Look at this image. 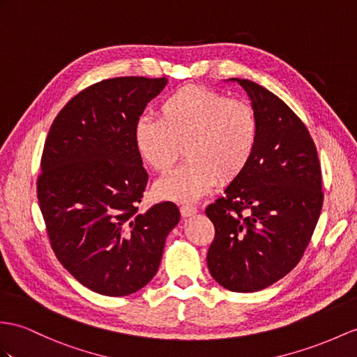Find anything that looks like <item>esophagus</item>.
<instances>
[{
    "instance_id": "1",
    "label": "esophagus",
    "mask_w": 357,
    "mask_h": 357,
    "mask_svg": "<svg viewBox=\"0 0 357 357\" xmlns=\"http://www.w3.org/2000/svg\"><path fill=\"white\" fill-rule=\"evenodd\" d=\"M180 213L181 216H185V218H188V216H192L197 213V207L195 206H190V204H183L180 207Z\"/></svg>"
}]
</instances>
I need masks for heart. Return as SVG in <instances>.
Returning a JSON list of instances; mask_svg holds the SVG:
<instances>
[{"label":"heart","mask_w":357,"mask_h":357,"mask_svg":"<svg viewBox=\"0 0 357 357\" xmlns=\"http://www.w3.org/2000/svg\"><path fill=\"white\" fill-rule=\"evenodd\" d=\"M259 118L248 102L229 100L203 86H183L159 106V119L139 118L137 153L155 172H168L185 146V165L158 181V197L195 202L247 169L259 142Z\"/></svg>","instance_id":"1"}]
</instances>
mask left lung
Masks as SVG:
<instances>
[{
    "label": "left lung",
    "mask_w": 357,
    "mask_h": 357,
    "mask_svg": "<svg viewBox=\"0 0 357 357\" xmlns=\"http://www.w3.org/2000/svg\"><path fill=\"white\" fill-rule=\"evenodd\" d=\"M230 82L247 92L260 133L247 169L206 208L215 225L207 266L222 288L256 292L300 262L324 194L315 144L301 119L264 86L244 78Z\"/></svg>",
    "instance_id": "1"
}]
</instances>
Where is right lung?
<instances>
[{
	"label": "right lung",
	"instance_id": "right-lung-1",
	"mask_svg": "<svg viewBox=\"0 0 357 357\" xmlns=\"http://www.w3.org/2000/svg\"><path fill=\"white\" fill-rule=\"evenodd\" d=\"M167 78L118 77L84 89L50 128L38 199L57 259L86 288L109 297L149 283L180 221L165 202L137 212L149 174L133 130Z\"/></svg>",
	"mask_w": 357,
	"mask_h": 357
}]
</instances>
